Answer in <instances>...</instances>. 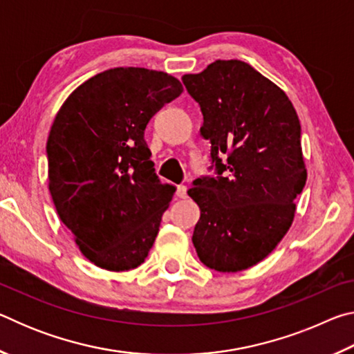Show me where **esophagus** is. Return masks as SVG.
Masks as SVG:
<instances>
[{
  "label": "esophagus",
  "instance_id": "obj_1",
  "mask_svg": "<svg viewBox=\"0 0 354 354\" xmlns=\"http://www.w3.org/2000/svg\"><path fill=\"white\" fill-rule=\"evenodd\" d=\"M176 195L179 198H185V196H187V187H185V185H178Z\"/></svg>",
  "mask_w": 354,
  "mask_h": 354
}]
</instances>
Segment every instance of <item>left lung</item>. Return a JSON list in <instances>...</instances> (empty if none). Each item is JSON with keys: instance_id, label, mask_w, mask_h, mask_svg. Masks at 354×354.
I'll return each instance as SVG.
<instances>
[{"instance_id": "8db88e82", "label": "left lung", "mask_w": 354, "mask_h": 354, "mask_svg": "<svg viewBox=\"0 0 354 354\" xmlns=\"http://www.w3.org/2000/svg\"><path fill=\"white\" fill-rule=\"evenodd\" d=\"M183 82L201 107L200 131L220 175L187 190L201 212L192 242L206 267L247 270L283 241L306 184L297 111L283 88L237 59L215 61Z\"/></svg>"}]
</instances>
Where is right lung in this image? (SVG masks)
Returning a JSON list of instances; mask_svg holds the SVG:
<instances>
[{"mask_svg": "<svg viewBox=\"0 0 354 354\" xmlns=\"http://www.w3.org/2000/svg\"><path fill=\"white\" fill-rule=\"evenodd\" d=\"M183 91L164 71L118 67L82 82L56 113L48 189L77 248L100 268L131 270L153 247L175 187L156 176L145 128Z\"/></svg>", "mask_w": 354, "mask_h": 354, "instance_id": "1", "label": "right lung"}]
</instances>
